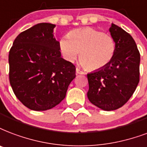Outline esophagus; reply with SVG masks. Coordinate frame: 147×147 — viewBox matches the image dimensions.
Segmentation results:
<instances>
[{"instance_id":"34e87169","label":"esophagus","mask_w":147,"mask_h":147,"mask_svg":"<svg viewBox=\"0 0 147 147\" xmlns=\"http://www.w3.org/2000/svg\"><path fill=\"white\" fill-rule=\"evenodd\" d=\"M76 74H81V75H83V74H85V72H84L83 71H82L80 69L76 68Z\"/></svg>"}]
</instances>
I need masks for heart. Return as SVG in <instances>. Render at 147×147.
Wrapping results in <instances>:
<instances>
[{
	"label": "heart",
	"mask_w": 147,
	"mask_h": 147,
	"mask_svg": "<svg viewBox=\"0 0 147 147\" xmlns=\"http://www.w3.org/2000/svg\"><path fill=\"white\" fill-rule=\"evenodd\" d=\"M61 53L72 61L79 52V61L88 70H98L108 65L116 52L113 38L92 28L74 29L59 41Z\"/></svg>",
	"instance_id": "obj_1"
}]
</instances>
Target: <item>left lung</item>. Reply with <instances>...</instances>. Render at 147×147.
Instances as JSON below:
<instances>
[{
  "mask_svg": "<svg viewBox=\"0 0 147 147\" xmlns=\"http://www.w3.org/2000/svg\"><path fill=\"white\" fill-rule=\"evenodd\" d=\"M111 36L116 52L108 65L87 75L88 100L105 111L115 110L127 102L140 82V55L130 34L112 24Z\"/></svg>",
  "mask_w": 147,
  "mask_h": 147,
  "instance_id": "left-lung-1",
  "label": "left lung"
}]
</instances>
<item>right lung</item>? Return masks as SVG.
<instances>
[{"mask_svg": "<svg viewBox=\"0 0 147 147\" xmlns=\"http://www.w3.org/2000/svg\"><path fill=\"white\" fill-rule=\"evenodd\" d=\"M55 24L40 23L17 36L9 51V79L15 96L31 110L52 109L63 100L76 67L61 58Z\"/></svg>", "mask_w": 147, "mask_h": 147, "instance_id": "add662e5", "label": "right lung"}]
</instances>
